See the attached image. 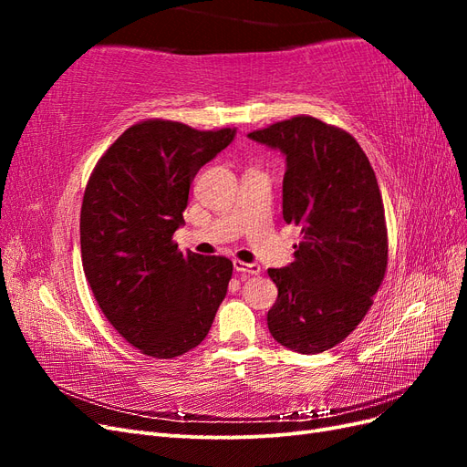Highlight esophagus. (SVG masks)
Masks as SVG:
<instances>
[{"label":"esophagus","mask_w":467,"mask_h":467,"mask_svg":"<svg viewBox=\"0 0 467 467\" xmlns=\"http://www.w3.org/2000/svg\"><path fill=\"white\" fill-rule=\"evenodd\" d=\"M234 268L242 275H259L261 273V266L257 263H244L239 259H234Z\"/></svg>","instance_id":"1"}]
</instances>
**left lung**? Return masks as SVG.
<instances>
[{
  "instance_id": "left-lung-1",
  "label": "left lung",
  "mask_w": 467,
  "mask_h": 467,
  "mask_svg": "<svg viewBox=\"0 0 467 467\" xmlns=\"http://www.w3.org/2000/svg\"><path fill=\"white\" fill-rule=\"evenodd\" d=\"M286 155L282 216L300 225L294 261L268 268L278 288L266 323L302 355L329 350L357 329L388 268V228L374 169L347 130L309 115L249 132Z\"/></svg>"
}]
</instances>
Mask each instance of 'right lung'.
<instances>
[{
  "mask_svg": "<svg viewBox=\"0 0 467 467\" xmlns=\"http://www.w3.org/2000/svg\"><path fill=\"white\" fill-rule=\"evenodd\" d=\"M235 136L148 119L97 161L83 192V273L117 333L142 355L175 358L204 341L234 263L179 251L173 234L199 169Z\"/></svg>",
  "mask_w": 467,
  "mask_h": 467,
  "instance_id": "obj_1",
  "label": "right lung"
}]
</instances>
